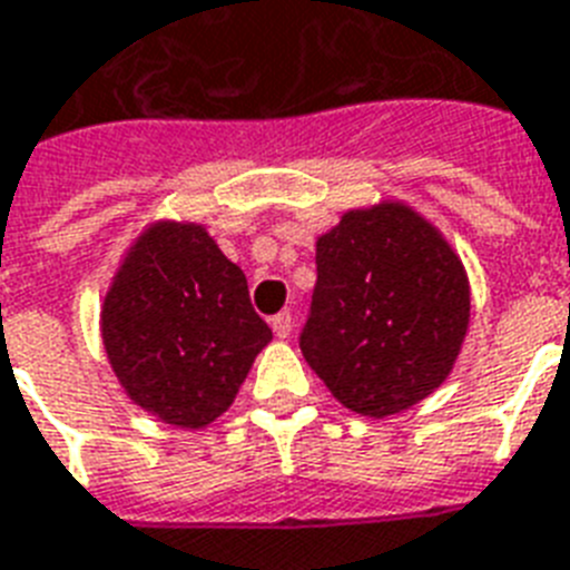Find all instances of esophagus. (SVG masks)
<instances>
[{
	"instance_id": "1",
	"label": "esophagus",
	"mask_w": 570,
	"mask_h": 570,
	"mask_svg": "<svg viewBox=\"0 0 570 570\" xmlns=\"http://www.w3.org/2000/svg\"><path fill=\"white\" fill-rule=\"evenodd\" d=\"M272 331H275L277 340H286L289 333H293V313H277L275 318H272Z\"/></svg>"
}]
</instances>
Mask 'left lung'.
Listing matches in <instances>:
<instances>
[{"label": "left lung", "mask_w": 570, "mask_h": 570, "mask_svg": "<svg viewBox=\"0 0 570 570\" xmlns=\"http://www.w3.org/2000/svg\"><path fill=\"white\" fill-rule=\"evenodd\" d=\"M301 354L345 410L390 419L448 381L471 284L442 230L401 198L351 207L316 237Z\"/></svg>", "instance_id": "8db88e82"}]
</instances>
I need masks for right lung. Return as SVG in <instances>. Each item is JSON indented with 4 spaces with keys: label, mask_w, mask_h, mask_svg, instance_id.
Instances as JSON below:
<instances>
[{
    "label": "right lung",
    "mask_w": 570,
    "mask_h": 570,
    "mask_svg": "<svg viewBox=\"0 0 570 570\" xmlns=\"http://www.w3.org/2000/svg\"><path fill=\"white\" fill-rule=\"evenodd\" d=\"M99 333L125 397L180 430L219 419L272 340L243 269L189 219H155L128 243Z\"/></svg>",
    "instance_id": "add662e5"
}]
</instances>
